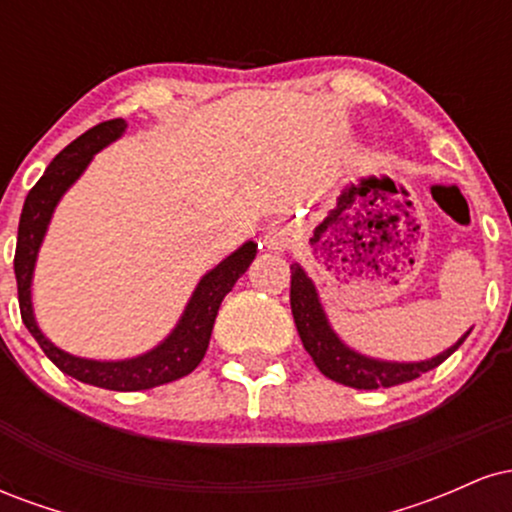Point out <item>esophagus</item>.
Returning <instances> with one entry per match:
<instances>
[{
    "instance_id": "34e87169",
    "label": "esophagus",
    "mask_w": 512,
    "mask_h": 512,
    "mask_svg": "<svg viewBox=\"0 0 512 512\" xmlns=\"http://www.w3.org/2000/svg\"><path fill=\"white\" fill-rule=\"evenodd\" d=\"M293 243V228L289 223L274 221L264 228L262 233V245L272 252H284Z\"/></svg>"
}]
</instances>
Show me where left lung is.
I'll return each instance as SVG.
<instances>
[{"instance_id":"obj_1","label":"left lung","mask_w":512,"mask_h":512,"mask_svg":"<svg viewBox=\"0 0 512 512\" xmlns=\"http://www.w3.org/2000/svg\"><path fill=\"white\" fill-rule=\"evenodd\" d=\"M291 313L305 351L320 368V373L334 383L356 387V390H378V387H392L416 380L421 373L440 366L452 351L460 349V344L472 332V327H469L450 349L440 351L438 356L426 358V361H383V358L358 354L332 330L313 279L305 274V269L298 262L291 264Z\"/></svg>"}]
</instances>
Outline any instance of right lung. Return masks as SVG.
Wrapping results in <instances>:
<instances>
[{
	"instance_id": "right-lung-1",
	"label": "right lung",
	"mask_w": 512,
	"mask_h": 512,
	"mask_svg": "<svg viewBox=\"0 0 512 512\" xmlns=\"http://www.w3.org/2000/svg\"><path fill=\"white\" fill-rule=\"evenodd\" d=\"M125 120H108L96 125L88 132L74 139L67 149L52 158V163L45 168L43 178L35 182V187L28 192L26 202H23L21 221H19V240H16V255H14V272L16 286H19V305H21V320L26 330L33 334L35 342L45 351V356L55 363L62 373L72 375L86 385L105 387V390L115 392H137L149 390V387L173 383L182 375L192 373L199 366L214 330L216 313H219L221 301L226 293L233 289V284L248 272L250 262L257 255V243H243L236 252L221 260L214 269L199 279L197 289L192 291L190 301L182 310L178 325L173 332L149 349L146 354L134 358H122V361H96V358H81L60 349L40 332L38 322L33 315L31 301V286L35 260H38L40 245H43L45 233H48L50 219L55 214V207L60 199L81 173L93 161L98 151L113 144L125 134Z\"/></svg>"
}]
</instances>
